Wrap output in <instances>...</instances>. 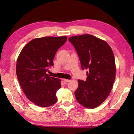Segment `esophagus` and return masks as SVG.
Masks as SVG:
<instances>
[{
    "instance_id": "obj_1",
    "label": "esophagus",
    "mask_w": 134,
    "mask_h": 134,
    "mask_svg": "<svg viewBox=\"0 0 134 134\" xmlns=\"http://www.w3.org/2000/svg\"><path fill=\"white\" fill-rule=\"evenodd\" d=\"M64 81H65V82H70V80H69V79H64Z\"/></svg>"
}]
</instances>
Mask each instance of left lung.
Segmentation results:
<instances>
[{
	"label": "left lung",
	"mask_w": 134,
	"mask_h": 134,
	"mask_svg": "<svg viewBox=\"0 0 134 134\" xmlns=\"http://www.w3.org/2000/svg\"><path fill=\"white\" fill-rule=\"evenodd\" d=\"M69 41L75 48L82 69L88 70L86 81L78 80L75 98L85 107L96 108L107 98L114 83L113 52L106 41L91 35L72 36Z\"/></svg>",
	"instance_id": "obj_1"
}]
</instances>
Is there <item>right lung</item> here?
Segmentation results:
<instances>
[{"label":"right lung","mask_w":134,"mask_h":134,"mask_svg":"<svg viewBox=\"0 0 134 134\" xmlns=\"http://www.w3.org/2000/svg\"><path fill=\"white\" fill-rule=\"evenodd\" d=\"M66 36L43 37L31 40L23 48L16 65V74L23 92L32 103L41 107L54 104L61 80L47 74L54 65L56 51L65 43Z\"/></svg>","instance_id":"obj_1"}]
</instances>
